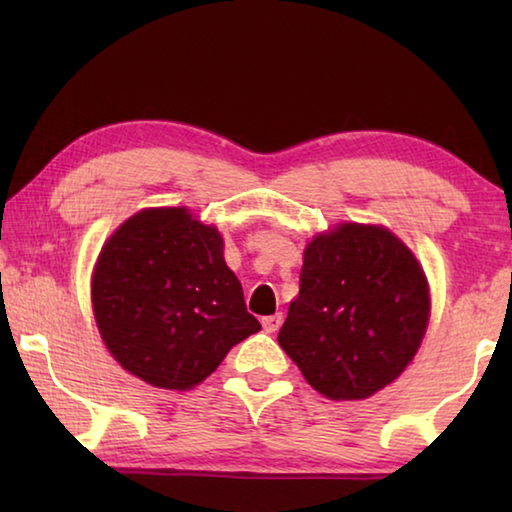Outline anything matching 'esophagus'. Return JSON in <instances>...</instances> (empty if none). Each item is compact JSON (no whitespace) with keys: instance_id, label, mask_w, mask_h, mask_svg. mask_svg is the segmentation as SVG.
I'll return each instance as SVG.
<instances>
[{"instance_id":"obj_1","label":"esophagus","mask_w":512,"mask_h":512,"mask_svg":"<svg viewBox=\"0 0 512 512\" xmlns=\"http://www.w3.org/2000/svg\"><path fill=\"white\" fill-rule=\"evenodd\" d=\"M282 314H273V316H264L262 318V325H264V329L268 334H273V332H277V329H280V325H282Z\"/></svg>"}]
</instances>
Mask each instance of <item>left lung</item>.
<instances>
[{
    "mask_svg": "<svg viewBox=\"0 0 512 512\" xmlns=\"http://www.w3.org/2000/svg\"><path fill=\"white\" fill-rule=\"evenodd\" d=\"M427 320V277L411 250L384 228L343 223L307 246L277 341L318 393L363 400L409 366Z\"/></svg>",
    "mask_w": 512,
    "mask_h": 512,
    "instance_id": "8db88e82",
    "label": "left lung"
}]
</instances>
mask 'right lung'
Segmentation results:
<instances>
[{"mask_svg": "<svg viewBox=\"0 0 512 512\" xmlns=\"http://www.w3.org/2000/svg\"><path fill=\"white\" fill-rule=\"evenodd\" d=\"M94 316L121 368L155 388L187 391L262 329L225 266L223 239L185 207L144 210L103 246Z\"/></svg>", "mask_w": 512, "mask_h": 512, "instance_id": "add662e5", "label": "right lung"}]
</instances>
